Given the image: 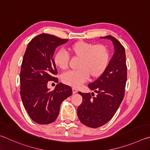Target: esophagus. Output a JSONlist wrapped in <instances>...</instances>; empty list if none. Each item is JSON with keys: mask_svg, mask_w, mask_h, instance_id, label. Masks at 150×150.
Here are the masks:
<instances>
[{"mask_svg": "<svg viewBox=\"0 0 150 150\" xmlns=\"http://www.w3.org/2000/svg\"><path fill=\"white\" fill-rule=\"evenodd\" d=\"M78 92V90L76 88H72V93H77Z\"/></svg>", "mask_w": 150, "mask_h": 150, "instance_id": "esophagus-1", "label": "esophagus"}]
</instances>
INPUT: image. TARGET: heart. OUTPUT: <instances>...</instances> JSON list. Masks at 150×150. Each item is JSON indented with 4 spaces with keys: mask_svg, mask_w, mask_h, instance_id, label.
I'll list each match as a JSON object with an SVG mask.
<instances>
[{
    "mask_svg": "<svg viewBox=\"0 0 150 150\" xmlns=\"http://www.w3.org/2000/svg\"><path fill=\"white\" fill-rule=\"evenodd\" d=\"M68 51L74 57L79 58L77 68L62 76L63 83L72 87H78L88 80L100 77L105 70L109 60V51L103 44L94 45L86 41H77L68 47ZM68 54L59 51L53 57L54 65L60 70L67 69L68 64Z\"/></svg>",
    "mask_w": 150,
    "mask_h": 150,
    "instance_id": "1",
    "label": "heart"
}]
</instances>
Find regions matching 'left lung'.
Returning a JSON list of instances; mask_svg holds the SVG:
<instances>
[{
	"instance_id": "left-lung-1",
	"label": "left lung",
	"mask_w": 150,
	"mask_h": 150,
	"mask_svg": "<svg viewBox=\"0 0 150 150\" xmlns=\"http://www.w3.org/2000/svg\"><path fill=\"white\" fill-rule=\"evenodd\" d=\"M102 38L111 39L115 53L101 76L88 86L97 96L79 91L83 101L78 107V117L82 124L91 128L101 127L114 116L124 98L127 79L124 47L111 35Z\"/></svg>"
}]
</instances>
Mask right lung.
<instances>
[{
  "label": "right lung",
  "instance_id": "add662e5",
  "mask_svg": "<svg viewBox=\"0 0 150 150\" xmlns=\"http://www.w3.org/2000/svg\"><path fill=\"white\" fill-rule=\"evenodd\" d=\"M68 41L41 33L30 41L23 55L20 74V96L29 116L38 124L54 122L59 114L60 104L72 94L70 86L62 83L52 91L47 88L50 81L59 82L52 59L55 49Z\"/></svg>",
  "mask_w": 150,
  "mask_h": 150
}]
</instances>
